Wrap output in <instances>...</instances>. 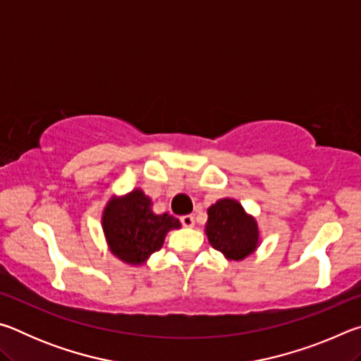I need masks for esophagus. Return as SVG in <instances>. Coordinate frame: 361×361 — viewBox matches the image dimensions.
<instances>
[{"mask_svg":"<svg viewBox=\"0 0 361 361\" xmlns=\"http://www.w3.org/2000/svg\"><path fill=\"white\" fill-rule=\"evenodd\" d=\"M180 221H181L183 226H186V228H192L194 216L192 215H183V216H180Z\"/></svg>","mask_w":361,"mask_h":361,"instance_id":"1","label":"esophagus"}]
</instances>
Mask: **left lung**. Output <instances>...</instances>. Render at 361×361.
<instances>
[{
	"instance_id": "8db88e82",
	"label": "left lung",
	"mask_w": 361,
	"mask_h": 361,
	"mask_svg": "<svg viewBox=\"0 0 361 361\" xmlns=\"http://www.w3.org/2000/svg\"><path fill=\"white\" fill-rule=\"evenodd\" d=\"M207 235L212 247L229 259H243L258 245V226L232 199H221L209 209Z\"/></svg>"
}]
</instances>
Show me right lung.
<instances>
[{
    "label": "right lung",
    "mask_w": 361,
    "mask_h": 361,
    "mask_svg": "<svg viewBox=\"0 0 361 361\" xmlns=\"http://www.w3.org/2000/svg\"><path fill=\"white\" fill-rule=\"evenodd\" d=\"M178 228L180 221L169 213H152L151 199L140 189L111 199L103 213V231L111 252L129 264H142L161 250L167 232Z\"/></svg>",
    "instance_id": "obj_1"
}]
</instances>
